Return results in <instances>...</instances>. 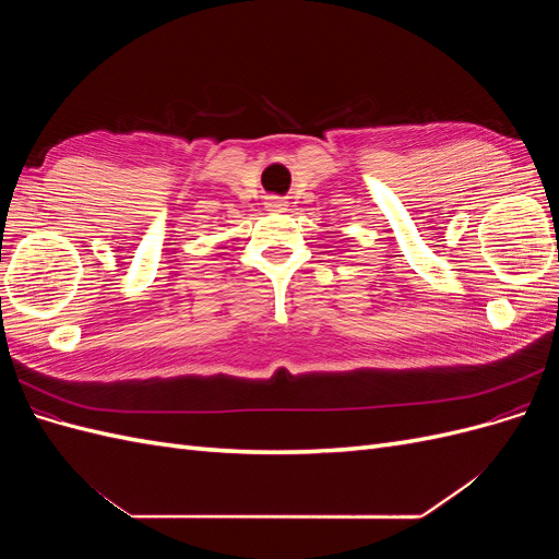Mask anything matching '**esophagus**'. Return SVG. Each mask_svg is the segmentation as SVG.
Returning <instances> with one entry per match:
<instances>
[{"instance_id":"obj_1","label":"esophagus","mask_w":559,"mask_h":559,"mask_svg":"<svg viewBox=\"0 0 559 559\" xmlns=\"http://www.w3.org/2000/svg\"><path fill=\"white\" fill-rule=\"evenodd\" d=\"M265 205L273 210V212H284L286 210V202L282 198H267Z\"/></svg>"}]
</instances>
